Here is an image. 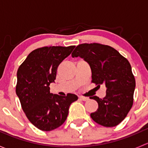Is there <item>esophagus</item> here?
<instances>
[{"label": "esophagus", "mask_w": 148, "mask_h": 148, "mask_svg": "<svg viewBox=\"0 0 148 148\" xmlns=\"http://www.w3.org/2000/svg\"><path fill=\"white\" fill-rule=\"evenodd\" d=\"M79 98L82 101H87L89 100V97H83V96H79Z\"/></svg>", "instance_id": "obj_1"}]
</instances>
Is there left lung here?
Instances as JSON below:
<instances>
[{"mask_svg":"<svg viewBox=\"0 0 148 148\" xmlns=\"http://www.w3.org/2000/svg\"><path fill=\"white\" fill-rule=\"evenodd\" d=\"M83 58L92 70V83L106 86V96H94L98 109L91 113L92 119L104 127L119 125L133 104L135 79L127 59L110 46L92 43L79 44L71 53Z\"/></svg>","mask_w":148,"mask_h":148,"instance_id":"1","label":"left lung"}]
</instances>
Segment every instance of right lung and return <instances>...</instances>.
Returning a JSON list of instances; mask_svg holds the SVG:
<instances>
[{
  "mask_svg": "<svg viewBox=\"0 0 148 148\" xmlns=\"http://www.w3.org/2000/svg\"><path fill=\"white\" fill-rule=\"evenodd\" d=\"M75 46H44L31 51L17 71L16 92L28 120L38 129L51 131L66 120L70 104L77 95L50 93L49 85L56 79L61 62Z\"/></svg>",
  "mask_w": 148,
  "mask_h": 148,
  "instance_id": "obj_1",
  "label": "right lung"
}]
</instances>
